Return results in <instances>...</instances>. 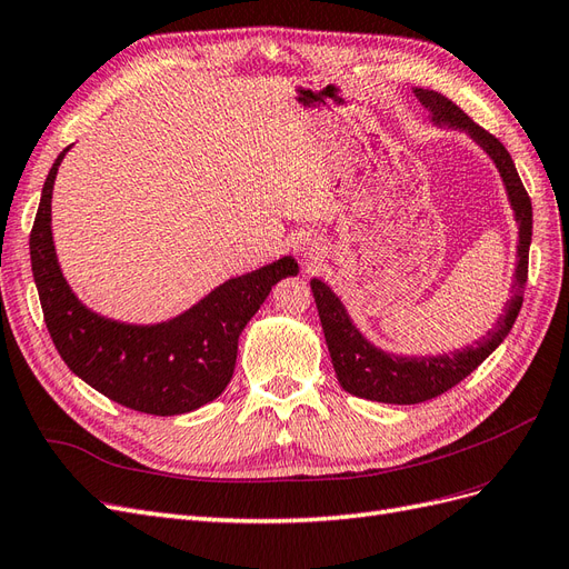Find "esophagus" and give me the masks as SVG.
Listing matches in <instances>:
<instances>
[{
  "label": "esophagus",
  "instance_id": "esophagus-1",
  "mask_svg": "<svg viewBox=\"0 0 569 569\" xmlns=\"http://www.w3.org/2000/svg\"><path fill=\"white\" fill-rule=\"evenodd\" d=\"M297 251L301 258H306V261H313V258H318V253H320V247H318V242H313L311 237L303 234L297 239Z\"/></svg>",
  "mask_w": 569,
  "mask_h": 569
}]
</instances>
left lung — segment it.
I'll return each instance as SVG.
<instances>
[{
    "label": "left lung",
    "instance_id": "obj_1",
    "mask_svg": "<svg viewBox=\"0 0 569 569\" xmlns=\"http://www.w3.org/2000/svg\"><path fill=\"white\" fill-rule=\"evenodd\" d=\"M420 99V104L432 116L435 126H449L453 130L468 132L472 140L489 153V159L496 163L498 173L506 184V194L510 201V209L518 220V263H515V284L512 297L506 303L503 316L496 320V325L487 332V337L477 339L472 347L458 349L453 353L441 356H396L377 349L358 327L351 322L347 308L335 291L327 287L322 280L313 278L311 289L318 306V316L322 322V332L327 349L332 356V366L337 372V380L353 396L368 401L380 403H396V406H410L435 399V396L449 391L458 382H462L472 370H477L485 360L496 351L510 327L515 325L527 284V263H529V244H531V201L527 189L518 176L508 149L496 140L491 132L479 128L475 120L456 107L451 99L435 90H412Z\"/></svg>",
    "mask_w": 569,
    "mask_h": 569
}]
</instances>
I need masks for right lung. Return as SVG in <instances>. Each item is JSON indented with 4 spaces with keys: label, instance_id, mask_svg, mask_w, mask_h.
I'll use <instances>...</instances> for the list:
<instances>
[{
    "label": "right lung",
    "instance_id": "obj_1",
    "mask_svg": "<svg viewBox=\"0 0 569 569\" xmlns=\"http://www.w3.org/2000/svg\"><path fill=\"white\" fill-rule=\"evenodd\" d=\"M68 149L49 170L30 232L32 278L63 363L107 399L147 416H182L218 399L232 380L239 335L272 284L299 272L297 261L282 256L230 278L166 322L130 325L99 316L68 287L51 237V189Z\"/></svg>",
    "mask_w": 569,
    "mask_h": 569
}]
</instances>
